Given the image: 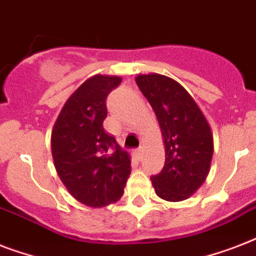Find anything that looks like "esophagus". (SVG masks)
I'll use <instances>...</instances> for the list:
<instances>
[{"label":"esophagus","mask_w":256,"mask_h":256,"mask_svg":"<svg viewBox=\"0 0 256 256\" xmlns=\"http://www.w3.org/2000/svg\"><path fill=\"white\" fill-rule=\"evenodd\" d=\"M136 158H138V160H140V158H142V156H144V148H136Z\"/></svg>","instance_id":"34e87169"}]
</instances>
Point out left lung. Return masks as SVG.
Returning <instances> with one entry per match:
<instances>
[{"label": "left lung", "instance_id": "8db88e82", "mask_svg": "<svg viewBox=\"0 0 256 256\" xmlns=\"http://www.w3.org/2000/svg\"><path fill=\"white\" fill-rule=\"evenodd\" d=\"M136 82L160 124L164 166L152 175L160 198L180 202L194 194L210 171L214 140L206 116L180 84L162 74H140Z\"/></svg>", "mask_w": 256, "mask_h": 256}]
</instances>
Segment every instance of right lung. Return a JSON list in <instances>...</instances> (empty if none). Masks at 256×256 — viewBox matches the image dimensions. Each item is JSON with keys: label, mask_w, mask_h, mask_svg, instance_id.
<instances>
[{"label": "right lung", "mask_w": 256, "mask_h": 256, "mask_svg": "<svg viewBox=\"0 0 256 256\" xmlns=\"http://www.w3.org/2000/svg\"><path fill=\"white\" fill-rule=\"evenodd\" d=\"M122 78L96 74L64 104L52 132L57 174L70 195L88 207H104L124 195L132 172L128 152L104 130L106 98Z\"/></svg>", "instance_id": "obj_1"}]
</instances>
